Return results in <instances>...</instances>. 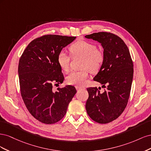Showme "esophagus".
<instances>
[{
    "instance_id": "esophagus-1",
    "label": "esophagus",
    "mask_w": 151,
    "mask_h": 151,
    "mask_svg": "<svg viewBox=\"0 0 151 151\" xmlns=\"http://www.w3.org/2000/svg\"><path fill=\"white\" fill-rule=\"evenodd\" d=\"M76 88L77 91H80V90H84L86 89L85 88H83V87H80V86H76Z\"/></svg>"
}]
</instances>
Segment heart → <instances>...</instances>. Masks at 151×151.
<instances>
[{"label": "heart", "mask_w": 151, "mask_h": 151, "mask_svg": "<svg viewBox=\"0 0 151 151\" xmlns=\"http://www.w3.org/2000/svg\"><path fill=\"white\" fill-rule=\"evenodd\" d=\"M69 50L73 57L83 58L82 68L85 69L72 72L67 77V82L71 85H83L88 77V70L91 72H96L101 68L104 60V54L97 49L96 45L86 41L72 44ZM57 63L62 70L67 72L69 68L70 57L62 51L57 56Z\"/></svg>", "instance_id": "b5f03b06"}]
</instances>
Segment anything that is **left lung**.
Returning <instances> with one entry per match:
<instances>
[{"mask_svg":"<svg viewBox=\"0 0 151 151\" xmlns=\"http://www.w3.org/2000/svg\"><path fill=\"white\" fill-rule=\"evenodd\" d=\"M99 42L103 48L104 60L94 80L104 88L100 93L96 88H89L86 109L91 119L108 123L124 111L129 98L133 80L134 65L129 48L118 36L99 32L85 36Z\"/></svg>","mask_w":151,"mask_h":151,"instance_id":"1","label":"left lung"}]
</instances>
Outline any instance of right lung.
<instances>
[{
	"label": "right lung",
	"mask_w": 151,
	"mask_h": 151,
	"mask_svg": "<svg viewBox=\"0 0 151 151\" xmlns=\"http://www.w3.org/2000/svg\"><path fill=\"white\" fill-rule=\"evenodd\" d=\"M76 37L47 35L28 45L18 65L21 93L29 112L45 124L60 121L68 104L77 93L74 86L67 85L54 92L53 84L64 80L57 63L62 50Z\"/></svg>",
	"instance_id": "obj_1"
}]
</instances>
